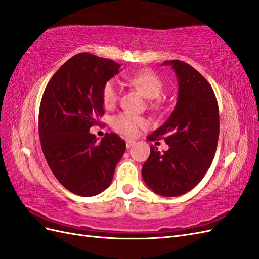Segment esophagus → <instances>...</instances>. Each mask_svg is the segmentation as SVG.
Instances as JSON below:
<instances>
[{
	"label": "esophagus",
	"instance_id": "1",
	"mask_svg": "<svg viewBox=\"0 0 259 259\" xmlns=\"http://www.w3.org/2000/svg\"><path fill=\"white\" fill-rule=\"evenodd\" d=\"M134 144H135L134 140H127V141H125V145H127V149H130V147L134 146Z\"/></svg>",
	"mask_w": 259,
	"mask_h": 259
}]
</instances>
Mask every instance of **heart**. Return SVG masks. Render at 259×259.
Instances as JSON below:
<instances>
[{
    "label": "heart",
    "instance_id": "b5f03b06",
    "mask_svg": "<svg viewBox=\"0 0 259 259\" xmlns=\"http://www.w3.org/2000/svg\"><path fill=\"white\" fill-rule=\"evenodd\" d=\"M128 81L136 89L141 92L146 99H157L162 92V83L161 79L156 72L150 69H144L135 72L134 75L128 77ZM119 99V88L115 80H109L105 83L102 91V100L103 104L106 108H113ZM113 127L119 134L132 137L135 136L139 128L145 127L146 120L144 118L136 116L130 113H121L113 118L112 121Z\"/></svg>",
    "mask_w": 259,
    "mask_h": 259
}]
</instances>
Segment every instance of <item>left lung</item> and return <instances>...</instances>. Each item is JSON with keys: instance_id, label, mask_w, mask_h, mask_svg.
<instances>
[{"instance_id": "obj_1", "label": "left lung", "mask_w": 259, "mask_h": 259, "mask_svg": "<svg viewBox=\"0 0 259 259\" xmlns=\"http://www.w3.org/2000/svg\"><path fill=\"white\" fill-rule=\"evenodd\" d=\"M178 80L177 103L167 121L149 137H164V153L151 146L142 178L154 193L180 196L203 179L215 156L219 137L218 103L210 84L184 62L165 61Z\"/></svg>"}]
</instances>
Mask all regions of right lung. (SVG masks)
I'll list each match as a JSON object with an SVG mask.
<instances>
[{
    "mask_svg": "<svg viewBox=\"0 0 259 259\" xmlns=\"http://www.w3.org/2000/svg\"><path fill=\"white\" fill-rule=\"evenodd\" d=\"M121 65L89 53L61 66L44 90L39 113L42 152L56 179L73 194L94 196L112 183L125 151L117 135L90 134L104 115L102 91Z\"/></svg>",
    "mask_w": 259,
    "mask_h": 259,
    "instance_id": "add662e5",
    "label": "right lung"
}]
</instances>
